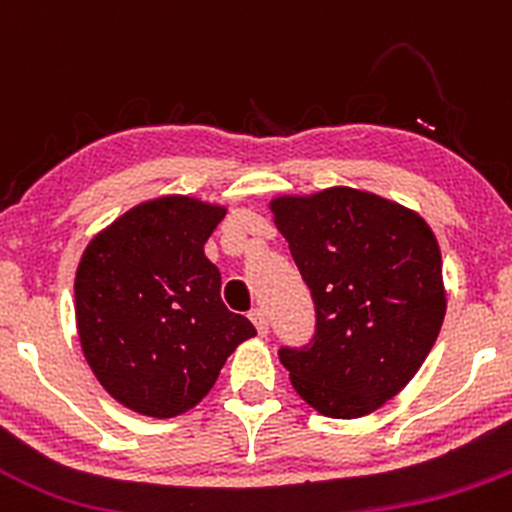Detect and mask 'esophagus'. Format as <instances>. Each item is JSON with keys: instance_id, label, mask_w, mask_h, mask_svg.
Returning <instances> with one entry per match:
<instances>
[{"instance_id": "obj_1", "label": "esophagus", "mask_w": 512, "mask_h": 512, "mask_svg": "<svg viewBox=\"0 0 512 512\" xmlns=\"http://www.w3.org/2000/svg\"><path fill=\"white\" fill-rule=\"evenodd\" d=\"M249 318H251V321H254V326H256L258 336H266V333H268V318H266V311H263V308H254V311L249 313Z\"/></svg>"}]
</instances>
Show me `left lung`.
Returning a JSON list of instances; mask_svg holds the SVG:
<instances>
[{"mask_svg": "<svg viewBox=\"0 0 512 512\" xmlns=\"http://www.w3.org/2000/svg\"><path fill=\"white\" fill-rule=\"evenodd\" d=\"M316 303V338L281 348L291 386L321 416L351 421L411 383L445 318L440 246L418 211L331 186L268 201Z\"/></svg>", "mask_w": 512, "mask_h": 512, "instance_id": "8db88e82", "label": "left lung"}]
</instances>
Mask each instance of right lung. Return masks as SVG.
<instances>
[{
  "label": "right lung",
  "instance_id": "right-lung-1",
  "mask_svg": "<svg viewBox=\"0 0 512 512\" xmlns=\"http://www.w3.org/2000/svg\"><path fill=\"white\" fill-rule=\"evenodd\" d=\"M224 204L169 194L136 204L86 244L74 278L82 353L114 401L176 418L214 388L226 358L256 336L221 301L204 244Z\"/></svg>",
  "mask_w": 512,
  "mask_h": 512
}]
</instances>
